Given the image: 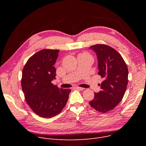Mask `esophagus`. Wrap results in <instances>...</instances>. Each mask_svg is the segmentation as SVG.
<instances>
[{"instance_id":"1","label":"esophagus","mask_w":146,"mask_h":146,"mask_svg":"<svg viewBox=\"0 0 146 146\" xmlns=\"http://www.w3.org/2000/svg\"><path fill=\"white\" fill-rule=\"evenodd\" d=\"M74 89H77V90H84V88H81V87H74Z\"/></svg>"}]
</instances>
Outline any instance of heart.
<instances>
[{"instance_id": "b5f03b06", "label": "heart", "mask_w": 146, "mask_h": 146, "mask_svg": "<svg viewBox=\"0 0 146 146\" xmlns=\"http://www.w3.org/2000/svg\"><path fill=\"white\" fill-rule=\"evenodd\" d=\"M84 54H86V55H88V54H86V53H84Z\"/></svg>"}]
</instances>
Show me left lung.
<instances>
[{
  "mask_svg": "<svg viewBox=\"0 0 146 146\" xmlns=\"http://www.w3.org/2000/svg\"><path fill=\"white\" fill-rule=\"evenodd\" d=\"M90 48L96 53L98 74L103 81L101 91L94 93L89 103L95 110L105 113L114 109L122 99L128 82V67L121 54L110 46L99 44Z\"/></svg>",
  "mask_w": 146,
  "mask_h": 146,
  "instance_id": "1",
  "label": "left lung"
}]
</instances>
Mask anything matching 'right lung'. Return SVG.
<instances>
[{
    "mask_svg": "<svg viewBox=\"0 0 146 146\" xmlns=\"http://www.w3.org/2000/svg\"><path fill=\"white\" fill-rule=\"evenodd\" d=\"M58 50L43 49L31 56L23 70L21 86L25 99L32 111L43 118H51L65 108L71 92L58 88L52 83L55 78L54 66Z\"/></svg>",
    "mask_w": 146,
    "mask_h": 146,
    "instance_id": "right-lung-1",
    "label": "right lung"
}]
</instances>
